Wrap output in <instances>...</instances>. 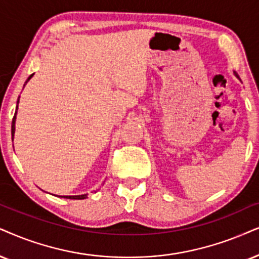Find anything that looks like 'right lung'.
I'll return each instance as SVG.
<instances>
[{"label": "right lung", "mask_w": 259, "mask_h": 259, "mask_svg": "<svg viewBox=\"0 0 259 259\" xmlns=\"http://www.w3.org/2000/svg\"><path fill=\"white\" fill-rule=\"evenodd\" d=\"M32 76H33V74L31 75V76H29L28 78H27V81H26L25 83H27L28 81H29V78H31ZM25 86V84H24ZM20 98V97H19ZM18 104H19V99H18ZM16 110H18V106H16ZM15 119H16V111H15V114H14V117H13V120H12V137L13 139H14V133H15ZM61 197H64V198H69V199H84V198H87V195H77V196H61Z\"/></svg>", "instance_id": "right-lung-1"}]
</instances>
